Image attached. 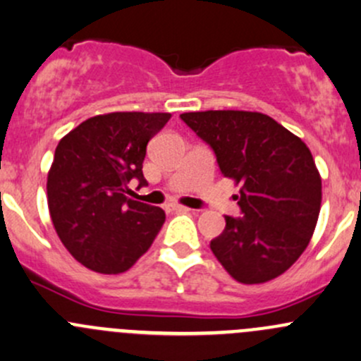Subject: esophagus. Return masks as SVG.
<instances>
[{
  "mask_svg": "<svg viewBox=\"0 0 361 361\" xmlns=\"http://www.w3.org/2000/svg\"><path fill=\"white\" fill-rule=\"evenodd\" d=\"M171 209H173V211H180V212H190V211H193V209H190V207L180 206V204H176V206H171Z\"/></svg>",
  "mask_w": 361,
  "mask_h": 361,
  "instance_id": "1",
  "label": "esophagus"
}]
</instances>
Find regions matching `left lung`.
<instances>
[{
    "instance_id": "1",
    "label": "left lung",
    "mask_w": 361,
    "mask_h": 361,
    "mask_svg": "<svg viewBox=\"0 0 361 361\" xmlns=\"http://www.w3.org/2000/svg\"><path fill=\"white\" fill-rule=\"evenodd\" d=\"M181 119L214 150L223 176L240 187V218L211 250L237 282L264 283L308 247L322 206V176L299 136L270 116L249 111L185 112Z\"/></svg>"
}]
</instances>
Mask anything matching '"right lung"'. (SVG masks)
Returning <instances> with one entry per match:
<instances>
[{"instance_id": "1", "label": "right lung", "mask_w": 361, "mask_h": 361, "mask_svg": "<svg viewBox=\"0 0 361 361\" xmlns=\"http://www.w3.org/2000/svg\"><path fill=\"white\" fill-rule=\"evenodd\" d=\"M169 112H111L86 119L59 142L48 171V209L75 261L105 275L130 270L150 249L166 212L128 199L143 178L147 143Z\"/></svg>"}]
</instances>
